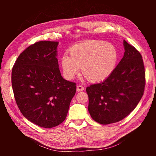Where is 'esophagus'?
<instances>
[{"label": "esophagus", "mask_w": 156, "mask_h": 156, "mask_svg": "<svg viewBox=\"0 0 156 156\" xmlns=\"http://www.w3.org/2000/svg\"><path fill=\"white\" fill-rule=\"evenodd\" d=\"M76 90H77L78 92L83 91L84 90V87H82V86H81V85H78V86H77V88H76Z\"/></svg>", "instance_id": "esophagus-1"}]
</instances>
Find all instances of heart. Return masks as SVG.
<instances>
[{
  "instance_id": "heart-1",
  "label": "heart",
  "mask_w": 156,
  "mask_h": 156,
  "mask_svg": "<svg viewBox=\"0 0 156 156\" xmlns=\"http://www.w3.org/2000/svg\"><path fill=\"white\" fill-rule=\"evenodd\" d=\"M69 55L61 57L63 75L72 80L81 68L82 74L91 82H100L111 76L117 66L119 53L114 45L104 41H89L74 45Z\"/></svg>"
}]
</instances>
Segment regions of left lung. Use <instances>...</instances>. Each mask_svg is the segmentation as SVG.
Masks as SVG:
<instances>
[{
  "label": "left lung",
  "instance_id": "obj_1",
  "mask_svg": "<svg viewBox=\"0 0 156 156\" xmlns=\"http://www.w3.org/2000/svg\"><path fill=\"white\" fill-rule=\"evenodd\" d=\"M124 55L111 76L87 88L88 112L102 125L120 121L137 107L144 94L145 73L141 54L123 41Z\"/></svg>",
  "mask_w": 156,
  "mask_h": 156
}]
</instances>
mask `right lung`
<instances>
[{
  "label": "right lung",
  "mask_w": 156,
  "mask_h": 156,
  "mask_svg": "<svg viewBox=\"0 0 156 156\" xmlns=\"http://www.w3.org/2000/svg\"><path fill=\"white\" fill-rule=\"evenodd\" d=\"M59 42L41 41L19 55L12 69L15 101L24 117L41 127L52 128L67 116L76 83L62 78L57 59Z\"/></svg>",
  "instance_id": "1"
}]
</instances>
